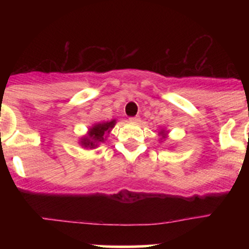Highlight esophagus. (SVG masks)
<instances>
[{
	"instance_id": "1",
	"label": "esophagus",
	"mask_w": 249,
	"mask_h": 249,
	"mask_svg": "<svg viewBox=\"0 0 249 249\" xmlns=\"http://www.w3.org/2000/svg\"><path fill=\"white\" fill-rule=\"evenodd\" d=\"M130 122H132V123H139V122H140V117L130 118Z\"/></svg>"
}]
</instances>
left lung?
Masks as SVG:
<instances>
[{"label": "left lung", "instance_id": "8db88e82", "mask_svg": "<svg viewBox=\"0 0 249 249\" xmlns=\"http://www.w3.org/2000/svg\"><path fill=\"white\" fill-rule=\"evenodd\" d=\"M160 135H161L162 139H165V137H166V132H165L164 130H161V131H160Z\"/></svg>", "mask_w": 249, "mask_h": 249}]
</instances>
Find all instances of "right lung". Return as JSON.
I'll return each instance as SVG.
<instances>
[{
  "instance_id": "obj_1",
  "label": "right lung",
  "mask_w": 249,
  "mask_h": 249,
  "mask_svg": "<svg viewBox=\"0 0 249 249\" xmlns=\"http://www.w3.org/2000/svg\"><path fill=\"white\" fill-rule=\"evenodd\" d=\"M114 125L115 119L110 120V122L97 123L94 126L90 127L89 131L84 137L80 139V145L84 148H89V149H94L100 143L105 142L106 135L109 134V131L114 127Z\"/></svg>"
}]
</instances>
